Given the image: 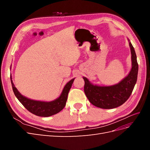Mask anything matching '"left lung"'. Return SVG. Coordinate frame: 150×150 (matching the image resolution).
I'll list each match as a JSON object with an SVG mask.
<instances>
[{"label":"left lung","instance_id":"8db88e82","mask_svg":"<svg viewBox=\"0 0 150 150\" xmlns=\"http://www.w3.org/2000/svg\"><path fill=\"white\" fill-rule=\"evenodd\" d=\"M129 44L132 67L128 75L119 83L109 86L94 85L83 77L85 94L94 106L103 109L115 108L124 104L131 96L137 81L138 64L134 49L129 40Z\"/></svg>","mask_w":150,"mask_h":150}]
</instances>
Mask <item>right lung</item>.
<instances>
[{
    "mask_svg": "<svg viewBox=\"0 0 150 150\" xmlns=\"http://www.w3.org/2000/svg\"><path fill=\"white\" fill-rule=\"evenodd\" d=\"M74 78L71 79L65 85L61 94L57 99L50 102H46L33 100V99L22 96L15 87L12 82V77L11 76L13 91L18 100L29 112L36 116L41 117H48L56 115L64 108L67 101L68 93L74 82Z\"/></svg>",
    "mask_w": 150,
    "mask_h": 150,
    "instance_id": "right-lung-1",
    "label": "right lung"
}]
</instances>
